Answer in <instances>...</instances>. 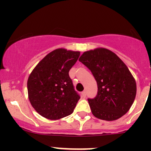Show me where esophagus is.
<instances>
[{
	"label": "esophagus",
	"mask_w": 151,
	"mask_h": 151,
	"mask_svg": "<svg viewBox=\"0 0 151 151\" xmlns=\"http://www.w3.org/2000/svg\"><path fill=\"white\" fill-rule=\"evenodd\" d=\"M82 96L83 97V98H85L86 97V91H83V92H82Z\"/></svg>",
	"instance_id": "34e87169"
}]
</instances>
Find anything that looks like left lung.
Wrapping results in <instances>:
<instances>
[{
    "instance_id": "8db88e82",
    "label": "left lung",
    "mask_w": 151,
    "mask_h": 151,
    "mask_svg": "<svg viewBox=\"0 0 151 151\" xmlns=\"http://www.w3.org/2000/svg\"><path fill=\"white\" fill-rule=\"evenodd\" d=\"M79 60L89 68L98 85L94 99H88L96 118L115 121L132 106L137 93L134 78L126 65L116 54L105 48L83 52Z\"/></svg>"
}]
</instances>
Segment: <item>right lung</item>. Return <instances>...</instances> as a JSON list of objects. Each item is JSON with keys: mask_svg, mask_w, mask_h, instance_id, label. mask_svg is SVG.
I'll return each mask as SVG.
<instances>
[{"mask_svg": "<svg viewBox=\"0 0 151 151\" xmlns=\"http://www.w3.org/2000/svg\"><path fill=\"white\" fill-rule=\"evenodd\" d=\"M80 55L79 51L56 49L47 54L29 75V101L44 118L58 120L74 112L80 96L68 72Z\"/></svg>", "mask_w": 151, "mask_h": 151, "instance_id": "1", "label": "right lung"}]
</instances>
